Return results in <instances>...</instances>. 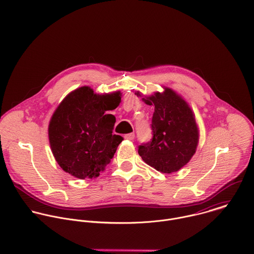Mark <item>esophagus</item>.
Listing matches in <instances>:
<instances>
[{
    "label": "esophagus",
    "instance_id": "obj_1",
    "mask_svg": "<svg viewBox=\"0 0 254 254\" xmlns=\"http://www.w3.org/2000/svg\"><path fill=\"white\" fill-rule=\"evenodd\" d=\"M125 138L126 139H128V140H132L134 138V133L131 132V133H127L125 135Z\"/></svg>",
    "mask_w": 254,
    "mask_h": 254
}]
</instances>
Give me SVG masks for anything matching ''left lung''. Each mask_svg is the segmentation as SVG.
<instances>
[{"label":"left lung","instance_id":"8db88e82","mask_svg":"<svg viewBox=\"0 0 254 254\" xmlns=\"http://www.w3.org/2000/svg\"><path fill=\"white\" fill-rule=\"evenodd\" d=\"M141 100L154 106L151 120L152 138L138 146V154L149 166L162 174L179 172L195 153L199 130L189 104L174 90L163 87ZM141 97L139 92L134 93Z\"/></svg>","mask_w":254,"mask_h":254}]
</instances>
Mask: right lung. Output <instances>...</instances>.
<instances>
[{"label":"right lung","mask_w":254,"mask_h":254,"mask_svg":"<svg viewBox=\"0 0 254 254\" xmlns=\"http://www.w3.org/2000/svg\"><path fill=\"white\" fill-rule=\"evenodd\" d=\"M120 91L96 94L90 87L70 92L58 106L49 124L52 152L63 168L79 179H95L105 171L124 139L113 134Z\"/></svg>","instance_id":"add662e5"}]
</instances>
